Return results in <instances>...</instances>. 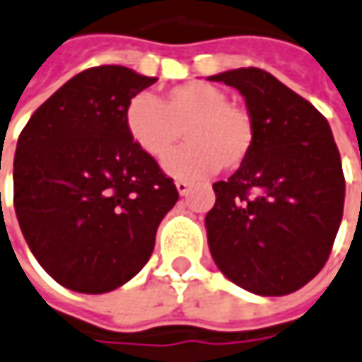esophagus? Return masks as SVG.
<instances>
[{
  "mask_svg": "<svg viewBox=\"0 0 362 362\" xmlns=\"http://www.w3.org/2000/svg\"><path fill=\"white\" fill-rule=\"evenodd\" d=\"M177 191H179V195H187L189 193V189H191V183H187V181H175Z\"/></svg>",
  "mask_w": 362,
  "mask_h": 362,
  "instance_id": "1",
  "label": "esophagus"
}]
</instances>
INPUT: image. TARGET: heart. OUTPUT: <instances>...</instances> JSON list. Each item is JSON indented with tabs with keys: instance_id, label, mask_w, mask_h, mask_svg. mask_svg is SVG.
<instances>
[{
	"instance_id": "heart-1",
	"label": "heart",
	"mask_w": 362,
	"mask_h": 362,
	"mask_svg": "<svg viewBox=\"0 0 362 362\" xmlns=\"http://www.w3.org/2000/svg\"><path fill=\"white\" fill-rule=\"evenodd\" d=\"M124 124L129 138L153 159L173 149L181 134L183 148L165 159L173 177L197 179L218 167L238 169L254 148V122L248 110L228 102L226 92L206 82H187L163 92L161 100L151 94H136L126 106Z\"/></svg>"
}]
</instances>
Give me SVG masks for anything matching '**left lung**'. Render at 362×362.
I'll list each match as a JSON object with an SVG mask.
<instances>
[{"label": "left lung", "instance_id": "left-lung-1", "mask_svg": "<svg viewBox=\"0 0 362 362\" xmlns=\"http://www.w3.org/2000/svg\"><path fill=\"white\" fill-rule=\"evenodd\" d=\"M234 86L254 122L248 159L213 185L209 248L218 270L258 296H288L325 266L345 203L341 156L327 119L262 69L209 76Z\"/></svg>", "mask_w": 362, "mask_h": 362}]
</instances>
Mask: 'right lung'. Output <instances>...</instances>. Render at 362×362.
Returning <instances> with one entry per match:
<instances>
[{"mask_svg":"<svg viewBox=\"0 0 362 362\" xmlns=\"http://www.w3.org/2000/svg\"><path fill=\"white\" fill-rule=\"evenodd\" d=\"M157 78L118 64L62 84L17 139L13 205L43 270L81 293L132 280L156 246L175 183L129 138L128 102Z\"/></svg>","mask_w":362,"mask_h":362,"instance_id":"add662e5","label":"right lung"}]
</instances>
